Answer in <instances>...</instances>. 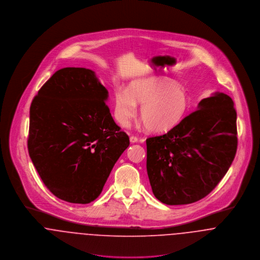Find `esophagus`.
Wrapping results in <instances>:
<instances>
[{
	"label": "esophagus",
	"instance_id": "esophagus-1",
	"mask_svg": "<svg viewBox=\"0 0 260 260\" xmlns=\"http://www.w3.org/2000/svg\"><path fill=\"white\" fill-rule=\"evenodd\" d=\"M129 141H131L132 144H135V143H138V142H139V138L136 137V136H132V137L129 138Z\"/></svg>",
	"mask_w": 260,
	"mask_h": 260
}]
</instances>
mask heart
<instances>
[{
  "label": "heart",
  "mask_w": 260,
  "mask_h": 260,
  "mask_svg": "<svg viewBox=\"0 0 260 260\" xmlns=\"http://www.w3.org/2000/svg\"><path fill=\"white\" fill-rule=\"evenodd\" d=\"M137 104L142 105L140 116L145 127L155 134L173 129L190 110V100L185 89L160 78L136 81L128 91L116 89L114 116L121 126H127L136 116Z\"/></svg>",
  "instance_id": "1"
}]
</instances>
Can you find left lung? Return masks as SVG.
Wrapping results in <instances>:
<instances>
[{
    "label": "left lung",
    "instance_id": "1",
    "mask_svg": "<svg viewBox=\"0 0 260 260\" xmlns=\"http://www.w3.org/2000/svg\"><path fill=\"white\" fill-rule=\"evenodd\" d=\"M237 149L230 95L202 100L199 110L165 135L146 139V171L154 197L169 205L199 202L231 168Z\"/></svg>",
    "mask_w": 260,
    "mask_h": 260
}]
</instances>
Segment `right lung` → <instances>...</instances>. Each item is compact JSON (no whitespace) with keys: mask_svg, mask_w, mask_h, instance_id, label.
Here are the masks:
<instances>
[{"mask_svg":"<svg viewBox=\"0 0 260 260\" xmlns=\"http://www.w3.org/2000/svg\"><path fill=\"white\" fill-rule=\"evenodd\" d=\"M107 99L108 89L92 71L63 68L31 102L29 157L44 184L59 200L93 202L129 145Z\"/></svg>","mask_w":260,"mask_h":260,"instance_id":"1","label":"right lung"}]
</instances>
